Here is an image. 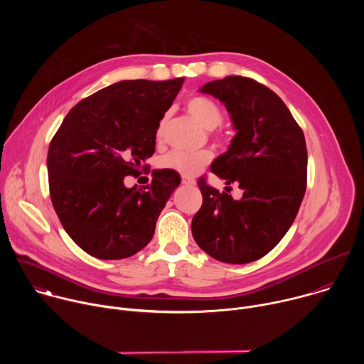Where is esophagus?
Here are the masks:
<instances>
[{
  "label": "esophagus",
  "mask_w": 364,
  "mask_h": 364,
  "mask_svg": "<svg viewBox=\"0 0 364 364\" xmlns=\"http://www.w3.org/2000/svg\"><path fill=\"white\" fill-rule=\"evenodd\" d=\"M181 181H183L184 186H194L196 184V180L191 178V177H183Z\"/></svg>",
  "instance_id": "obj_1"
}]
</instances>
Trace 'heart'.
I'll list each match as a JSON object with an SVG mask.
<instances>
[{
  "label": "heart",
  "mask_w": 364,
  "mask_h": 364,
  "mask_svg": "<svg viewBox=\"0 0 364 364\" xmlns=\"http://www.w3.org/2000/svg\"><path fill=\"white\" fill-rule=\"evenodd\" d=\"M186 108H187L188 114L203 128L209 129V131L218 128L223 121V114H222L219 105L209 97H204V96L190 97L186 103ZM166 125H167V117H163V119L160 121V124L157 127V134H155V136H157L159 141H161L164 136ZM212 157H213L212 152L207 149L194 152V154L171 151V152L166 154L164 157L160 159L159 166L164 170L176 171L183 177H193L203 167H205L212 161Z\"/></svg>",
  "instance_id": "obj_1"
}]
</instances>
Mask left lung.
<instances>
[{"mask_svg":"<svg viewBox=\"0 0 364 364\" xmlns=\"http://www.w3.org/2000/svg\"><path fill=\"white\" fill-rule=\"evenodd\" d=\"M226 107L236 135L210 170L233 198L198 180L203 204L194 215L196 243L225 264H249L271 252L295 220L306 188L304 132L282 99L253 79L226 76L200 87ZM230 187H226V190Z\"/></svg>","mask_w":364,"mask_h":364,"instance_id":"left-lung-1","label":"left lung"}]
</instances>
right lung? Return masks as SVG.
<instances>
[{
	"label": "right lung",
	"mask_w": 364,
	"mask_h": 364,
	"mask_svg": "<svg viewBox=\"0 0 364 364\" xmlns=\"http://www.w3.org/2000/svg\"><path fill=\"white\" fill-rule=\"evenodd\" d=\"M184 79L121 80L82 99L47 154L50 198L72 240L97 259H124L145 247L180 176L154 170L128 188L155 151V134Z\"/></svg>",
	"instance_id": "add662e5"
}]
</instances>
